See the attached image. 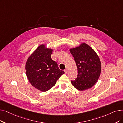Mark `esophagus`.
Here are the masks:
<instances>
[{
  "label": "esophagus",
  "mask_w": 123,
  "mask_h": 123,
  "mask_svg": "<svg viewBox=\"0 0 123 123\" xmlns=\"http://www.w3.org/2000/svg\"><path fill=\"white\" fill-rule=\"evenodd\" d=\"M64 71H65V73H67V72H68V70H67V68H66V69L64 70Z\"/></svg>",
  "instance_id": "34e87169"
}]
</instances>
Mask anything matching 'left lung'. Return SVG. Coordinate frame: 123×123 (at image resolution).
Wrapping results in <instances>:
<instances>
[{
  "mask_svg": "<svg viewBox=\"0 0 123 123\" xmlns=\"http://www.w3.org/2000/svg\"><path fill=\"white\" fill-rule=\"evenodd\" d=\"M70 51L75 59L78 70L77 77L71 81L73 86L83 91L95 85L101 73V66L99 56L93 49L85 43Z\"/></svg>",
  "mask_w": 123,
  "mask_h": 123,
  "instance_id": "left-lung-1",
  "label": "left lung"
}]
</instances>
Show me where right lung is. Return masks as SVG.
I'll list each match as a JSON object with an SVG mask.
<instances>
[{
  "mask_svg": "<svg viewBox=\"0 0 123 123\" xmlns=\"http://www.w3.org/2000/svg\"><path fill=\"white\" fill-rule=\"evenodd\" d=\"M52 51L45 45H40L28 57L26 63L29 81L34 87L43 92L51 89L65 73L51 59Z\"/></svg>",
  "mask_w": 123,
  "mask_h": 123,
  "instance_id": "right-lung-1",
  "label": "right lung"
}]
</instances>
